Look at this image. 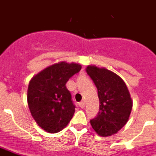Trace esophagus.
I'll return each instance as SVG.
<instances>
[{
	"label": "esophagus",
	"instance_id": "esophagus-1",
	"mask_svg": "<svg viewBox=\"0 0 156 156\" xmlns=\"http://www.w3.org/2000/svg\"><path fill=\"white\" fill-rule=\"evenodd\" d=\"M79 106L81 107V108H85V102L84 101H81V102H79Z\"/></svg>",
	"mask_w": 156,
	"mask_h": 156
}]
</instances>
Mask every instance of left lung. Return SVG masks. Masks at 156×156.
<instances>
[{
  "label": "left lung",
  "mask_w": 156,
  "mask_h": 156,
  "mask_svg": "<svg viewBox=\"0 0 156 156\" xmlns=\"http://www.w3.org/2000/svg\"><path fill=\"white\" fill-rule=\"evenodd\" d=\"M86 72L98 89L99 112L90 120L94 131L103 137L115 134L129 120L133 101L126 84L116 74L105 68L88 66Z\"/></svg>",
  "instance_id": "obj_1"
}]
</instances>
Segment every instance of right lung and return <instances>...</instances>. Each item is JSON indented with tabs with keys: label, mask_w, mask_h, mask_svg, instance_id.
I'll use <instances>...</instances> for the list:
<instances>
[{
	"label": "right lung",
	"mask_w": 156,
	"mask_h": 156,
	"mask_svg": "<svg viewBox=\"0 0 156 156\" xmlns=\"http://www.w3.org/2000/svg\"><path fill=\"white\" fill-rule=\"evenodd\" d=\"M82 69L80 64L60 62L34 76L27 88V104L37 125L50 133L60 132L75 111L67 81Z\"/></svg>",
	"instance_id": "obj_1"
}]
</instances>
